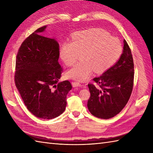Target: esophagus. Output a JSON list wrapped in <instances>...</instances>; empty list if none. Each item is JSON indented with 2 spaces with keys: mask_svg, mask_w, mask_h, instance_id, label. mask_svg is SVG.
<instances>
[{
  "mask_svg": "<svg viewBox=\"0 0 153 153\" xmlns=\"http://www.w3.org/2000/svg\"><path fill=\"white\" fill-rule=\"evenodd\" d=\"M72 86L74 87H81L82 86V84L80 83V82H73L72 83Z\"/></svg>",
  "mask_w": 153,
  "mask_h": 153,
  "instance_id": "1",
  "label": "esophagus"
}]
</instances>
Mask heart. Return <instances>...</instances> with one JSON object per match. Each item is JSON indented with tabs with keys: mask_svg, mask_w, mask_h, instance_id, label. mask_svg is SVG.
Segmentation results:
<instances>
[{
	"mask_svg": "<svg viewBox=\"0 0 153 153\" xmlns=\"http://www.w3.org/2000/svg\"><path fill=\"white\" fill-rule=\"evenodd\" d=\"M123 47L121 42L108 32L99 28L77 32L71 41L61 45L60 56L68 66L78 60L82 61L67 71L68 78L85 81L95 70L103 73L114 65L121 56Z\"/></svg>",
	"mask_w": 153,
	"mask_h": 153,
	"instance_id": "b5f03b06",
	"label": "heart"
}]
</instances>
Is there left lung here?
<instances>
[{"mask_svg":"<svg viewBox=\"0 0 153 153\" xmlns=\"http://www.w3.org/2000/svg\"><path fill=\"white\" fill-rule=\"evenodd\" d=\"M123 53L117 62L93 79L99 87L88 84L91 93L87 107L92 115L102 119L115 116L124 108L132 92L134 64L131 51L123 40Z\"/></svg>","mask_w":153,"mask_h":153,"instance_id":"8db88e82","label":"left lung"}]
</instances>
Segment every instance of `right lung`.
Wrapping results in <instances>:
<instances>
[{
	"mask_svg": "<svg viewBox=\"0 0 153 153\" xmlns=\"http://www.w3.org/2000/svg\"><path fill=\"white\" fill-rule=\"evenodd\" d=\"M47 25L25 39L16 60L14 80L25 105L37 118L53 119L64 112L69 81L58 82L62 68L58 63L59 44L41 35Z\"/></svg>",
	"mask_w": 153,
	"mask_h": 153,
	"instance_id": "1",
	"label": "right lung"
}]
</instances>
